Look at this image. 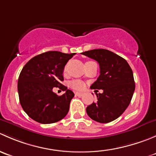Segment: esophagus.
I'll use <instances>...</instances> for the list:
<instances>
[{
  "label": "esophagus",
  "instance_id": "obj_1",
  "mask_svg": "<svg viewBox=\"0 0 156 156\" xmlns=\"http://www.w3.org/2000/svg\"><path fill=\"white\" fill-rule=\"evenodd\" d=\"M75 96H76V97H81V96H82L84 94H83V93H81V92H75Z\"/></svg>",
  "mask_w": 156,
  "mask_h": 156
}]
</instances>
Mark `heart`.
<instances>
[{
    "label": "heart",
    "mask_w": 156,
    "mask_h": 156,
    "mask_svg": "<svg viewBox=\"0 0 156 156\" xmlns=\"http://www.w3.org/2000/svg\"><path fill=\"white\" fill-rule=\"evenodd\" d=\"M89 62V61H88ZM70 87L73 89L75 90H81L83 89L84 87V84L82 81H79V80H75V81H72L70 82Z\"/></svg>",
    "instance_id": "heart-1"
}]
</instances>
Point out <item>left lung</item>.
<instances>
[{
	"label": "left lung",
	"instance_id": "obj_1",
	"mask_svg": "<svg viewBox=\"0 0 156 156\" xmlns=\"http://www.w3.org/2000/svg\"><path fill=\"white\" fill-rule=\"evenodd\" d=\"M81 54L99 63L100 75L90 88L103 90L97 94V101L86 108L88 116L100 123L112 122L131 101L135 90L132 69L124 58L106 49L88 50Z\"/></svg>",
	"mask_w": 156,
	"mask_h": 156
}]
</instances>
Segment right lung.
Wrapping results in <instances>:
<instances>
[{
	"label": "right lung",
	"mask_w": 156,
	"mask_h": 156,
	"mask_svg": "<svg viewBox=\"0 0 156 156\" xmlns=\"http://www.w3.org/2000/svg\"><path fill=\"white\" fill-rule=\"evenodd\" d=\"M75 53L48 51L35 56L24 66L18 79L20 104L31 119L41 124H51L63 119L75 94L61 84L66 64ZM54 87L66 91L58 96Z\"/></svg>",
	"instance_id": "add662e5"
}]
</instances>
